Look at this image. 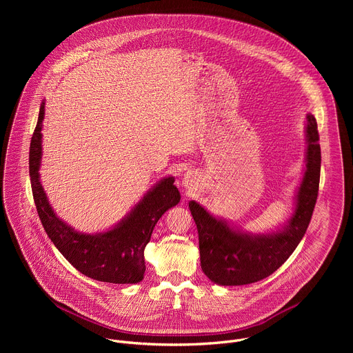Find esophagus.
<instances>
[{"label":"esophagus","mask_w":353,"mask_h":353,"mask_svg":"<svg viewBox=\"0 0 353 353\" xmlns=\"http://www.w3.org/2000/svg\"><path fill=\"white\" fill-rule=\"evenodd\" d=\"M183 185L185 187V188H194L195 185H196V183H198V176H196V173H194V172H187V173H184V176H183Z\"/></svg>","instance_id":"obj_1"}]
</instances>
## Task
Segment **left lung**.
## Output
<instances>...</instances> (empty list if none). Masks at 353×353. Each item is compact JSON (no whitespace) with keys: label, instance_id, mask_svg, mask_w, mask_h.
<instances>
[{"label":"left lung","instance_id":"8db88e82","mask_svg":"<svg viewBox=\"0 0 353 353\" xmlns=\"http://www.w3.org/2000/svg\"><path fill=\"white\" fill-rule=\"evenodd\" d=\"M306 119V169L294 211L282 229L265 234L245 233L212 216L195 201L188 203L198 230L201 268L212 282L239 286L261 281L275 272L303 239L317 201L321 168L317 121L313 114Z\"/></svg>","mask_w":353,"mask_h":353}]
</instances>
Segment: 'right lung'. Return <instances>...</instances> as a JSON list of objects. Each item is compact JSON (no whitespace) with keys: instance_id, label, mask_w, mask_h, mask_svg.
Masks as SVG:
<instances>
[{"instance_id":"add662e5","label":"right lung","mask_w":353,"mask_h":353,"mask_svg":"<svg viewBox=\"0 0 353 353\" xmlns=\"http://www.w3.org/2000/svg\"><path fill=\"white\" fill-rule=\"evenodd\" d=\"M44 103L40 106L37 124L30 141L29 174L36 210L41 225L60 253L83 275L110 283H138L143 279V250L152 236L157 222L180 203V192L173 177H165L150 188L138 205L113 229L86 234L63 222L40 184L41 123Z\"/></svg>"}]
</instances>
